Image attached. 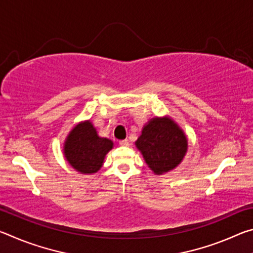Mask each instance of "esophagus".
Returning a JSON list of instances; mask_svg holds the SVG:
<instances>
[{
  "label": "esophagus",
  "instance_id": "1",
  "mask_svg": "<svg viewBox=\"0 0 253 253\" xmlns=\"http://www.w3.org/2000/svg\"><path fill=\"white\" fill-rule=\"evenodd\" d=\"M119 145L124 147H127V146H129V142H128L127 139H123V140H119Z\"/></svg>",
  "mask_w": 253,
  "mask_h": 253
}]
</instances>
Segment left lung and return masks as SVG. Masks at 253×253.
I'll return each mask as SVG.
<instances>
[{
	"label": "left lung",
	"instance_id": "obj_1",
	"mask_svg": "<svg viewBox=\"0 0 253 253\" xmlns=\"http://www.w3.org/2000/svg\"><path fill=\"white\" fill-rule=\"evenodd\" d=\"M147 165L156 174L173 169L182 162L187 149L184 132L169 118H154L136 140Z\"/></svg>",
	"mask_w": 253,
	"mask_h": 253
}]
</instances>
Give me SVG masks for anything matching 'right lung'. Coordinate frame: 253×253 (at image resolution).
Instances as JSON below:
<instances>
[{
  "mask_svg": "<svg viewBox=\"0 0 253 253\" xmlns=\"http://www.w3.org/2000/svg\"><path fill=\"white\" fill-rule=\"evenodd\" d=\"M113 148V142L97 135L90 122L75 127L65 144L67 161L80 173H96L101 168L106 154Z\"/></svg>",
  "mask_w": 253,
  "mask_h": 253,
  "instance_id": "add662e5",
  "label": "right lung"
}]
</instances>
